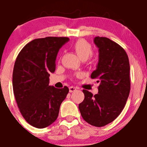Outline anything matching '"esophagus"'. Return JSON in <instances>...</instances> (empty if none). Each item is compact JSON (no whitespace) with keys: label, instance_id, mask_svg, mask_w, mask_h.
<instances>
[{"label":"esophagus","instance_id":"1","mask_svg":"<svg viewBox=\"0 0 147 147\" xmlns=\"http://www.w3.org/2000/svg\"><path fill=\"white\" fill-rule=\"evenodd\" d=\"M76 88H75V87H73V86L69 87V91L71 92V93L76 91Z\"/></svg>","mask_w":147,"mask_h":147}]
</instances>
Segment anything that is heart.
Masks as SVG:
<instances>
[{"label": "heart", "mask_w": 147, "mask_h": 147, "mask_svg": "<svg viewBox=\"0 0 147 147\" xmlns=\"http://www.w3.org/2000/svg\"><path fill=\"white\" fill-rule=\"evenodd\" d=\"M73 48L82 59H88L92 53V45L84 39L76 40L73 45Z\"/></svg>", "instance_id": "obj_1"}]
</instances>
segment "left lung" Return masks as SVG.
<instances>
[{
	"label": "left lung",
	"mask_w": 147,
	"mask_h": 147,
	"mask_svg": "<svg viewBox=\"0 0 147 147\" xmlns=\"http://www.w3.org/2000/svg\"><path fill=\"white\" fill-rule=\"evenodd\" d=\"M99 59L90 77L99 83L98 92L83 90L85 98L79 105L83 119L97 127L113 121L120 115L130 91L129 58L125 50L107 37H96Z\"/></svg>",
	"instance_id": "left-lung-1"
}]
</instances>
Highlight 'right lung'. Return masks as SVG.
I'll return each instance as SVG.
<instances>
[{
    "label": "right lung",
    "mask_w": 147,
    "mask_h": 147,
    "mask_svg": "<svg viewBox=\"0 0 147 147\" xmlns=\"http://www.w3.org/2000/svg\"><path fill=\"white\" fill-rule=\"evenodd\" d=\"M68 37H47L33 40L18 54L12 74L13 91L18 108L30 125L42 129L54 123L69 89L49 84L56 69L59 49Z\"/></svg>",
    "instance_id": "add662e5"
}]
</instances>
